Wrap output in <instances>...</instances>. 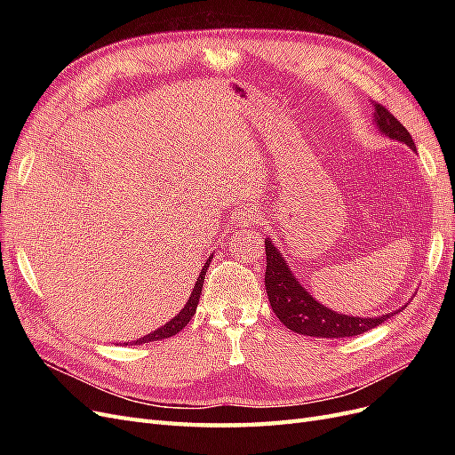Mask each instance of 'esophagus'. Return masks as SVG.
Segmentation results:
<instances>
[{
	"label": "esophagus",
	"instance_id": "esophagus-1",
	"mask_svg": "<svg viewBox=\"0 0 455 455\" xmlns=\"http://www.w3.org/2000/svg\"><path fill=\"white\" fill-rule=\"evenodd\" d=\"M261 218V212L259 209H256V206L252 204H246V206H241V209L235 212V224H254L258 222V220Z\"/></svg>",
	"mask_w": 455,
	"mask_h": 455
}]
</instances>
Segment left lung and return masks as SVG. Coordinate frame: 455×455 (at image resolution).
<instances>
[{
  "label": "left lung",
  "mask_w": 455,
  "mask_h": 455,
  "mask_svg": "<svg viewBox=\"0 0 455 455\" xmlns=\"http://www.w3.org/2000/svg\"><path fill=\"white\" fill-rule=\"evenodd\" d=\"M374 117L385 136H389L393 140H401L411 149H416V144L406 127L379 102H374ZM266 291L271 309L292 332L313 338H349L368 332V330L379 326L393 315L389 313L363 319V316H349L328 309L313 299L306 288L296 281L291 269L284 264V258L269 239L266 241Z\"/></svg>",
  "instance_id": "8db88e82"
}]
</instances>
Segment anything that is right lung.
Instances as JSON below:
<instances>
[{
	"instance_id": "add662e5",
	"label": "right lung",
	"mask_w": 455,
	"mask_h": 455,
	"mask_svg": "<svg viewBox=\"0 0 455 455\" xmlns=\"http://www.w3.org/2000/svg\"><path fill=\"white\" fill-rule=\"evenodd\" d=\"M209 264H211V258L206 259V264L203 266L201 275L197 277V283H196V286H194V292H191V296H189V299H188V304L184 306V309H182L180 313H178V315L174 316V319L169 321L164 326L154 330V332L144 336V338H140V339H136V341H134L136 346H140V343H149V341H159V339H164V338H171V336L180 332V330L191 321V316L196 315V309H197V304H199L201 288H203V281H204L206 267H209Z\"/></svg>"
}]
</instances>
